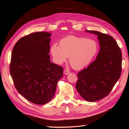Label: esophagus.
<instances>
[{"mask_svg":"<svg viewBox=\"0 0 129 129\" xmlns=\"http://www.w3.org/2000/svg\"><path fill=\"white\" fill-rule=\"evenodd\" d=\"M69 73H70L69 71L67 69H65L64 72H63V73H64V75H67V74H68Z\"/></svg>","mask_w":129,"mask_h":129,"instance_id":"esophagus-1","label":"esophagus"}]
</instances>
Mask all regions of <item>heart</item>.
Returning a JSON list of instances; mask_svg holds the SVG:
<instances>
[{"label":"heart","mask_w":129,"mask_h":129,"mask_svg":"<svg viewBox=\"0 0 129 129\" xmlns=\"http://www.w3.org/2000/svg\"><path fill=\"white\" fill-rule=\"evenodd\" d=\"M98 50V44L94 40L83 37L69 36L62 39L59 46L53 44L50 48V53L56 64H62L67 61L69 56V63L73 67L80 70L91 63Z\"/></svg>","instance_id":"b5f03b06"}]
</instances>
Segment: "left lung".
Here are the masks:
<instances>
[{
	"label": "left lung",
	"instance_id": "8db88e82",
	"mask_svg": "<svg viewBox=\"0 0 129 129\" xmlns=\"http://www.w3.org/2000/svg\"><path fill=\"white\" fill-rule=\"evenodd\" d=\"M85 31L97 36L100 49L96 60L78 74L76 88L83 99L94 102L106 97L119 80L122 56L112 37L98 31Z\"/></svg>",
	"mask_w": 129,
	"mask_h": 129
}]
</instances>
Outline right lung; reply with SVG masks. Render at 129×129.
<instances>
[{
  "mask_svg": "<svg viewBox=\"0 0 129 129\" xmlns=\"http://www.w3.org/2000/svg\"><path fill=\"white\" fill-rule=\"evenodd\" d=\"M52 34L32 33L21 38L12 52L10 74L19 93L29 102L45 104L54 97L63 69L50 62Z\"/></svg>",
  "mask_w": 129,
  "mask_h": 129,
  "instance_id": "right-lung-1",
  "label": "right lung"
}]
</instances>
